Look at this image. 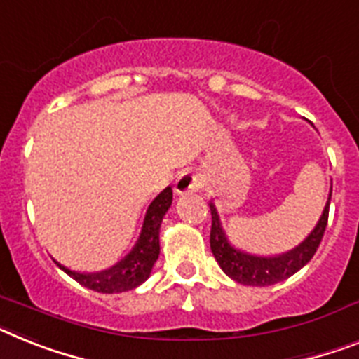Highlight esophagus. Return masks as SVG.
Returning <instances> with one entry per match:
<instances>
[{"label":"esophagus","mask_w":359,"mask_h":359,"mask_svg":"<svg viewBox=\"0 0 359 359\" xmlns=\"http://www.w3.org/2000/svg\"><path fill=\"white\" fill-rule=\"evenodd\" d=\"M203 186V179H201V175L197 171L186 170L177 177L175 180V191L179 195H186V194H194V191H198Z\"/></svg>","instance_id":"esophagus-1"}]
</instances>
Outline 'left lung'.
Here are the masks:
<instances>
[{"label":"left lung","mask_w":359,"mask_h":359,"mask_svg":"<svg viewBox=\"0 0 359 359\" xmlns=\"http://www.w3.org/2000/svg\"><path fill=\"white\" fill-rule=\"evenodd\" d=\"M330 197H332V189H330L328 201L325 204L323 215L319 217L318 224L310 231V236L287 254L270 255V257L268 255H252L248 252L233 248L230 241L226 239L215 204L210 203V210H212L210 246H212L213 255H215L219 266L222 268V272L231 277L233 281L241 283V285H250V287H268V285H276V283L285 281L287 277L294 276L314 257L316 250L319 248V243L323 239L325 228H327Z\"/></svg>","instance_id":"left-lung-1"}]
</instances>
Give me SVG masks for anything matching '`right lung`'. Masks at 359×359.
Listing matches in <instances>:
<instances>
[{
    "label": "right lung",
    "mask_w": 359,
    "mask_h": 359,
    "mask_svg": "<svg viewBox=\"0 0 359 359\" xmlns=\"http://www.w3.org/2000/svg\"><path fill=\"white\" fill-rule=\"evenodd\" d=\"M171 201H173L171 188H165L162 194L156 195L155 201L147 208L146 217H144L142 231H140L137 245L114 266L96 273H80L74 272V270H69V268H65L60 263L56 264L67 276H71L74 281L80 283L82 287L91 288L95 292L118 294V292L133 290V288L142 285L149 277L153 264H155L158 254H161L158 233H161L162 219H164L165 212L171 206Z\"/></svg>",
    "instance_id": "1"
}]
</instances>
